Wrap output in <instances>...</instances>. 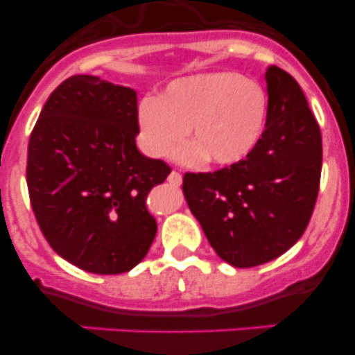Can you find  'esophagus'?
Returning <instances> with one entry per match:
<instances>
[{
	"mask_svg": "<svg viewBox=\"0 0 355 355\" xmlns=\"http://www.w3.org/2000/svg\"><path fill=\"white\" fill-rule=\"evenodd\" d=\"M181 181H183V180H181V174H180V172L172 171L171 174H168V183L174 184V187H180Z\"/></svg>",
	"mask_w": 355,
	"mask_h": 355,
	"instance_id": "obj_1",
	"label": "esophagus"
}]
</instances>
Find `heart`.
<instances>
[{"mask_svg":"<svg viewBox=\"0 0 355 355\" xmlns=\"http://www.w3.org/2000/svg\"><path fill=\"white\" fill-rule=\"evenodd\" d=\"M266 97L258 83L236 72H206L181 78L159 99H146L139 119L144 146L165 155L190 135L193 144L180 158L197 163L209 156L216 165H233L250 155L261 137Z\"/></svg>","mask_w":355,"mask_h":355,"instance_id":"b5f03b06","label":"heart"}]
</instances>
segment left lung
Returning a JSON list of instances; mask_svg holds the SVG:
<instances>
[{"mask_svg":"<svg viewBox=\"0 0 355 355\" xmlns=\"http://www.w3.org/2000/svg\"><path fill=\"white\" fill-rule=\"evenodd\" d=\"M265 78L266 124L250 155L183 178L187 205L209 245L236 268L272 261L297 243L311 220L322 174V133L300 85L277 65Z\"/></svg>","mask_w":355,"mask_h":355,"instance_id":"obj_1","label":"left lung"}]
</instances>
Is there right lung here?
I'll list each match as a JSON object with an SVG mask.
<instances>
[{"mask_svg": "<svg viewBox=\"0 0 355 355\" xmlns=\"http://www.w3.org/2000/svg\"><path fill=\"white\" fill-rule=\"evenodd\" d=\"M139 131L137 92L87 74L53 90L31 131L26 183L37 224L81 270L124 274L155 240L146 197L171 167L137 149Z\"/></svg>", "mask_w": 355, "mask_h": 355, "instance_id": "add662e5", "label": "right lung"}]
</instances>
